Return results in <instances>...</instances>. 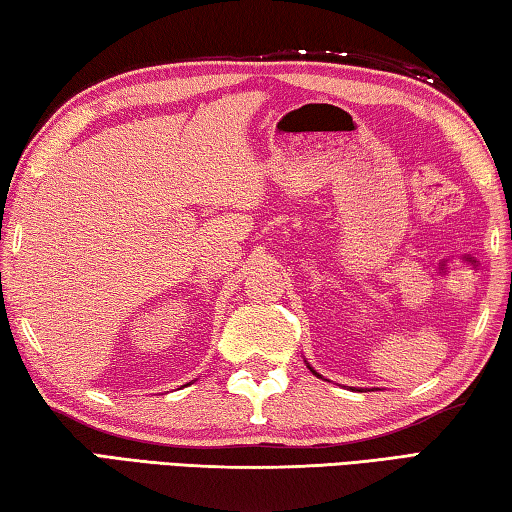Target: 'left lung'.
<instances>
[{"label":"left lung","mask_w":512,"mask_h":512,"mask_svg":"<svg viewBox=\"0 0 512 512\" xmlns=\"http://www.w3.org/2000/svg\"><path fill=\"white\" fill-rule=\"evenodd\" d=\"M309 370H311V372H314V375H318V372H316L314 368H311V366H309ZM318 377H320V375H318Z\"/></svg>","instance_id":"left-lung-1"}]
</instances>
